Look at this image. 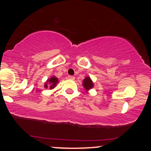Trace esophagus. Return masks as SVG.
<instances>
[{"instance_id": "34e87169", "label": "esophagus", "mask_w": 151, "mask_h": 151, "mask_svg": "<svg viewBox=\"0 0 151 151\" xmlns=\"http://www.w3.org/2000/svg\"><path fill=\"white\" fill-rule=\"evenodd\" d=\"M68 79H71V80H74V79H75V77H74V76H71V75H69V76H68Z\"/></svg>"}]
</instances>
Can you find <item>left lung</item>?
Masks as SVG:
<instances>
[{
  "label": "left lung",
  "mask_w": 151,
  "mask_h": 151,
  "mask_svg": "<svg viewBox=\"0 0 151 151\" xmlns=\"http://www.w3.org/2000/svg\"><path fill=\"white\" fill-rule=\"evenodd\" d=\"M83 86L85 89L86 91H89V89H92L93 86V81H91V79H90V77H85V79L83 80Z\"/></svg>",
  "instance_id": "8db88e82"
}]
</instances>
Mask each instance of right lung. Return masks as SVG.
I'll list each match as a JSON object with an SVG mask.
<instances>
[{"mask_svg":"<svg viewBox=\"0 0 151 151\" xmlns=\"http://www.w3.org/2000/svg\"><path fill=\"white\" fill-rule=\"evenodd\" d=\"M58 83V78L56 77H52L51 78H50L49 79L47 80L45 84V87L47 88L48 86H49L50 89H52L55 87V86L57 85Z\"/></svg>","mask_w":151,"mask_h":151,"instance_id":"add662e5","label":"right lung"}]
</instances>
